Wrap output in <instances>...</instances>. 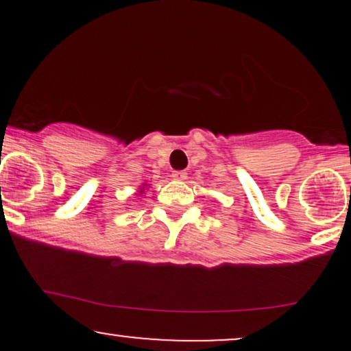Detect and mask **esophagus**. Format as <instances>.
I'll return each mask as SVG.
<instances>
[{
    "mask_svg": "<svg viewBox=\"0 0 351 351\" xmlns=\"http://www.w3.org/2000/svg\"><path fill=\"white\" fill-rule=\"evenodd\" d=\"M171 176L175 181H184L188 178V173L186 171H173Z\"/></svg>",
    "mask_w": 351,
    "mask_h": 351,
    "instance_id": "1",
    "label": "esophagus"
}]
</instances>
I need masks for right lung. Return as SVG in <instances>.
Instances as JSON below:
<instances>
[{"label":"right lung","mask_w":351,"mask_h":351,"mask_svg":"<svg viewBox=\"0 0 351 351\" xmlns=\"http://www.w3.org/2000/svg\"><path fill=\"white\" fill-rule=\"evenodd\" d=\"M147 188H148V184H147V183H143L142 186L138 188V193H136V195H143V193H145V189H147Z\"/></svg>","instance_id":"obj_1"}]
</instances>
